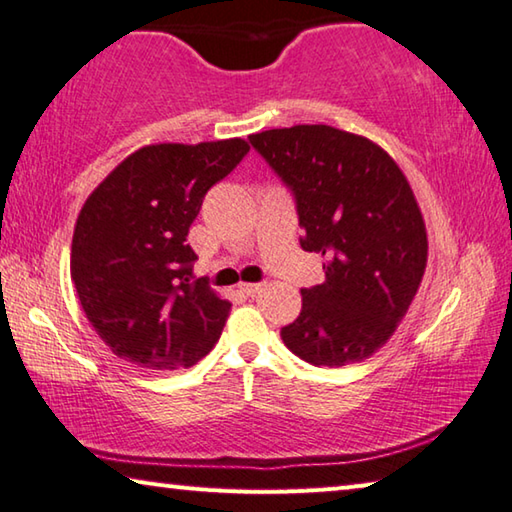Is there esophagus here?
Masks as SVG:
<instances>
[{
	"label": "esophagus",
	"mask_w": 512,
	"mask_h": 512,
	"mask_svg": "<svg viewBox=\"0 0 512 512\" xmlns=\"http://www.w3.org/2000/svg\"><path fill=\"white\" fill-rule=\"evenodd\" d=\"M262 289V284H257V282H244V284H239V291L244 293V296H255V293Z\"/></svg>",
	"instance_id": "obj_1"
}]
</instances>
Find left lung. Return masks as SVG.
<instances>
[{"label":"left lung","instance_id":"left-lung-1","mask_svg":"<svg viewBox=\"0 0 512 512\" xmlns=\"http://www.w3.org/2000/svg\"><path fill=\"white\" fill-rule=\"evenodd\" d=\"M248 140L296 196L302 250L327 259L325 282L300 291L284 345L311 366L372 357L427 268V228L409 180L379 144L334 126L273 128Z\"/></svg>","mask_w":512,"mask_h":512}]
</instances>
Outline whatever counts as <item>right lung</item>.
Instances as JSON below:
<instances>
[{"label": "right lung", "mask_w": 512, "mask_h": 512, "mask_svg": "<svg viewBox=\"0 0 512 512\" xmlns=\"http://www.w3.org/2000/svg\"><path fill=\"white\" fill-rule=\"evenodd\" d=\"M248 149L241 137L142 146L83 203L69 271L90 325L119 359L183 370L219 341L230 302L192 280L198 257L187 235L207 189Z\"/></svg>", "instance_id": "add662e5"}]
</instances>
